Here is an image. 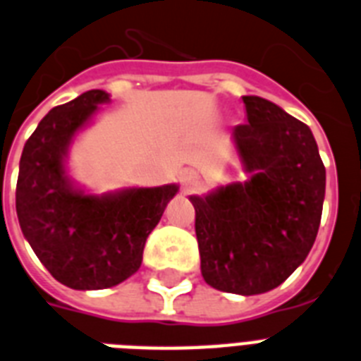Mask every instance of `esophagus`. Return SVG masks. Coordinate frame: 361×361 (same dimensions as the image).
I'll return each mask as SVG.
<instances>
[{
  "mask_svg": "<svg viewBox=\"0 0 361 361\" xmlns=\"http://www.w3.org/2000/svg\"><path fill=\"white\" fill-rule=\"evenodd\" d=\"M198 181H200V176L196 171H185L181 174V187L185 192H190V190L195 189L198 185Z\"/></svg>",
  "mask_w": 361,
  "mask_h": 361,
  "instance_id": "1",
  "label": "esophagus"
}]
</instances>
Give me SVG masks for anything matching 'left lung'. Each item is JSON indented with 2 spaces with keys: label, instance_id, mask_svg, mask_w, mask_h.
<instances>
[{
  "label": "left lung",
  "instance_id": "8db88e82",
  "mask_svg": "<svg viewBox=\"0 0 361 361\" xmlns=\"http://www.w3.org/2000/svg\"><path fill=\"white\" fill-rule=\"evenodd\" d=\"M247 124L233 140L250 180L190 196L202 276L219 291L259 295L306 259L323 215L326 171L304 122L243 96Z\"/></svg>",
  "mask_w": 361,
  "mask_h": 361
}]
</instances>
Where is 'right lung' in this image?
I'll list each match as a JSON object with an SVG mask.
<instances>
[{
  "instance_id": "obj_1",
  "label": "right lung",
  "mask_w": 361,
  "mask_h": 361,
  "mask_svg": "<svg viewBox=\"0 0 361 361\" xmlns=\"http://www.w3.org/2000/svg\"><path fill=\"white\" fill-rule=\"evenodd\" d=\"M89 90L49 111L23 146L16 213L23 237L49 274L72 289H107L139 271L148 235L178 185L85 195L72 185L64 157L74 135L107 104Z\"/></svg>"
}]
</instances>
